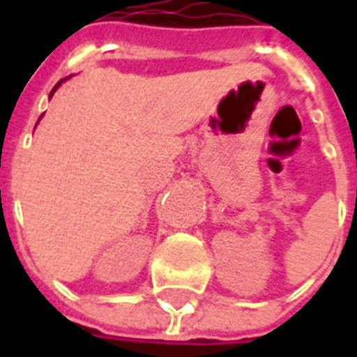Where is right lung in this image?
Masks as SVG:
<instances>
[{
	"mask_svg": "<svg viewBox=\"0 0 357 357\" xmlns=\"http://www.w3.org/2000/svg\"><path fill=\"white\" fill-rule=\"evenodd\" d=\"M68 78H70V76H68ZM68 78H63V80H59V82H57V86H55V88L51 89V93H50V99H51V97H53V93H55V91H57V89L61 88V84H63V82H65V80H68ZM42 116H43V114H42ZM42 116H40V118H42ZM38 122H40V120H38ZM36 126H38V124H36Z\"/></svg>",
	"mask_w": 357,
	"mask_h": 357,
	"instance_id": "1",
	"label": "right lung"
}]
</instances>
